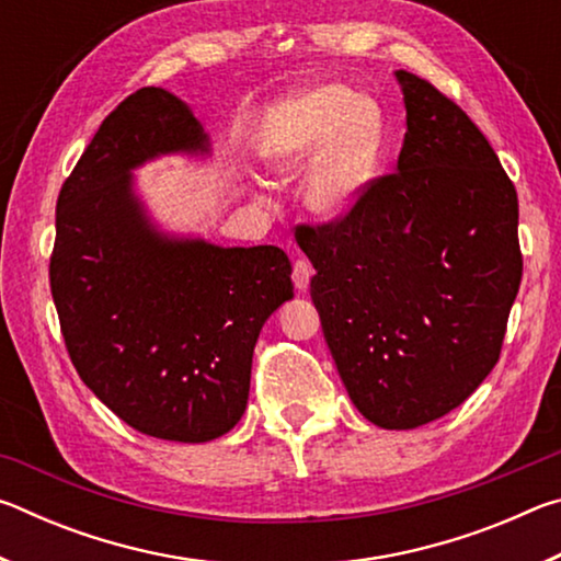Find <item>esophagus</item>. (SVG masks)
Masks as SVG:
<instances>
[{
    "mask_svg": "<svg viewBox=\"0 0 561 561\" xmlns=\"http://www.w3.org/2000/svg\"><path fill=\"white\" fill-rule=\"evenodd\" d=\"M291 279H294V287H297L299 291H307L309 289V279H311V264L307 260L294 262Z\"/></svg>",
    "mask_w": 561,
    "mask_h": 561,
    "instance_id": "34e87169",
    "label": "esophagus"
}]
</instances>
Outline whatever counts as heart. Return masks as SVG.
Returning <instances> with one entry per match:
<instances>
[{"instance_id":"obj_1","label":"heart","mask_w":561,"mask_h":561,"mask_svg":"<svg viewBox=\"0 0 561 561\" xmlns=\"http://www.w3.org/2000/svg\"><path fill=\"white\" fill-rule=\"evenodd\" d=\"M383 146L381 116L344 83H319L284 99L262 126L260 150L277 178L309 170L304 205L334 225L356 210L376 175Z\"/></svg>"}]
</instances>
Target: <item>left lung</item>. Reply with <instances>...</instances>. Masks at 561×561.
<instances>
[{"label": "left lung", "mask_w": 561, "mask_h": 561, "mask_svg": "<svg viewBox=\"0 0 561 561\" xmlns=\"http://www.w3.org/2000/svg\"><path fill=\"white\" fill-rule=\"evenodd\" d=\"M405 138L341 222L299 227L348 398L386 431L450 413L495 368L522 279L517 193L460 106L396 71Z\"/></svg>", "instance_id": "1"}]
</instances>
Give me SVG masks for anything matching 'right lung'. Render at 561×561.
Masks as SVG:
<instances>
[{"label":"right lung","mask_w":561,"mask_h":561,"mask_svg":"<svg viewBox=\"0 0 561 561\" xmlns=\"http://www.w3.org/2000/svg\"><path fill=\"white\" fill-rule=\"evenodd\" d=\"M210 136L165 89H140L101 123L56 203L51 297L81 381L138 433L207 443L232 431L252 354L294 297L279 247H220L160 230L133 170L205 158Z\"/></svg>","instance_id":"obj_1"}]
</instances>
